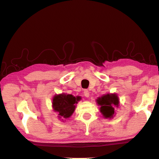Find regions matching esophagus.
Instances as JSON below:
<instances>
[{
    "instance_id": "obj_1",
    "label": "esophagus",
    "mask_w": 159,
    "mask_h": 159,
    "mask_svg": "<svg viewBox=\"0 0 159 159\" xmlns=\"http://www.w3.org/2000/svg\"><path fill=\"white\" fill-rule=\"evenodd\" d=\"M84 95L85 96L86 98H88L89 96V91L87 90V89H85L84 90Z\"/></svg>"
}]
</instances>
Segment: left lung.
Returning a JSON list of instances; mask_svg holds the SVG:
<instances>
[{"mask_svg": "<svg viewBox=\"0 0 159 159\" xmlns=\"http://www.w3.org/2000/svg\"><path fill=\"white\" fill-rule=\"evenodd\" d=\"M97 103L100 107V112L105 118H112L115 113V107H119V100L117 94L107 93L97 99Z\"/></svg>", "mask_w": 159, "mask_h": 159, "instance_id": "left-lung-1", "label": "left lung"}]
</instances>
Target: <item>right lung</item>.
Segmentation results:
<instances>
[{"instance_id": "right-lung-1", "label": "right lung", "mask_w": 159, "mask_h": 159, "mask_svg": "<svg viewBox=\"0 0 159 159\" xmlns=\"http://www.w3.org/2000/svg\"><path fill=\"white\" fill-rule=\"evenodd\" d=\"M80 99V96H77L75 98L70 94L56 95L52 101L53 109L58 113L59 118H69L74 111L75 104L78 103Z\"/></svg>"}]
</instances>
